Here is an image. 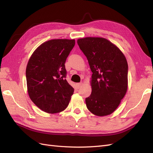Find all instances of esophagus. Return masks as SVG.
I'll return each mask as SVG.
<instances>
[{"mask_svg": "<svg viewBox=\"0 0 153 153\" xmlns=\"http://www.w3.org/2000/svg\"><path fill=\"white\" fill-rule=\"evenodd\" d=\"M76 85V87H77V89H80V88L81 87V86L82 85V82L77 83Z\"/></svg>", "mask_w": 153, "mask_h": 153, "instance_id": "obj_1", "label": "esophagus"}]
</instances>
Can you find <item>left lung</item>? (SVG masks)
I'll list each match as a JSON object with an SVG mask.
<instances>
[{
	"mask_svg": "<svg viewBox=\"0 0 153 153\" xmlns=\"http://www.w3.org/2000/svg\"><path fill=\"white\" fill-rule=\"evenodd\" d=\"M77 43L85 55L92 73V92L85 98L87 107L98 116L114 112L126 94L128 66L116 46L102 38H85Z\"/></svg>",
	"mask_w": 153,
	"mask_h": 153,
	"instance_id": "1",
	"label": "left lung"
}]
</instances>
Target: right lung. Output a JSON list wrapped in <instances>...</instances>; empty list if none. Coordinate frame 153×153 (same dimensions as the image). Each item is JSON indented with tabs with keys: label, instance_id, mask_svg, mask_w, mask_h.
I'll return each instance as SVG.
<instances>
[{
	"label": "right lung",
	"instance_id": "right-lung-1",
	"mask_svg": "<svg viewBox=\"0 0 153 153\" xmlns=\"http://www.w3.org/2000/svg\"><path fill=\"white\" fill-rule=\"evenodd\" d=\"M75 39H52L41 44L32 53L26 68L27 90L30 100L45 112L65 110L74 89L66 80V59Z\"/></svg>",
	"mask_w": 153,
	"mask_h": 153
}]
</instances>
